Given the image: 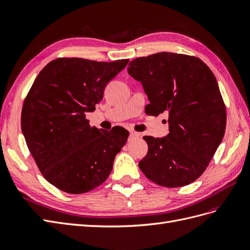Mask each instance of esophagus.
I'll use <instances>...</instances> for the list:
<instances>
[{
	"instance_id": "1",
	"label": "esophagus",
	"mask_w": 250,
	"mask_h": 250,
	"mask_svg": "<svg viewBox=\"0 0 250 250\" xmlns=\"http://www.w3.org/2000/svg\"><path fill=\"white\" fill-rule=\"evenodd\" d=\"M140 138V133L138 132H134V131H131L130 134H129V141H133V140H137Z\"/></svg>"
}]
</instances>
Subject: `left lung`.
<instances>
[{
	"mask_svg": "<svg viewBox=\"0 0 250 250\" xmlns=\"http://www.w3.org/2000/svg\"><path fill=\"white\" fill-rule=\"evenodd\" d=\"M128 74L142 83L151 116L168 113L169 134L144 137L139 167L158 186L190 185L207 169L224 137L226 111L213 72L201 59L171 52L135 58Z\"/></svg>",
	"mask_w": 250,
	"mask_h": 250,
	"instance_id": "left-lung-1",
	"label": "left lung"
}]
</instances>
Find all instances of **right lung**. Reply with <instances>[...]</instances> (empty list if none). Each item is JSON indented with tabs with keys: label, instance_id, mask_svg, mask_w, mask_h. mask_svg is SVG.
Returning <instances> with one entry per match:
<instances>
[{
	"label": "right lung",
	"instance_id": "1",
	"mask_svg": "<svg viewBox=\"0 0 250 250\" xmlns=\"http://www.w3.org/2000/svg\"><path fill=\"white\" fill-rule=\"evenodd\" d=\"M128 62L58 58L37 75L22 105L21 131L43 177L59 190L86 193L109 176L129 132L90 127L85 113Z\"/></svg>",
	"mask_w": 250,
	"mask_h": 250
}]
</instances>
